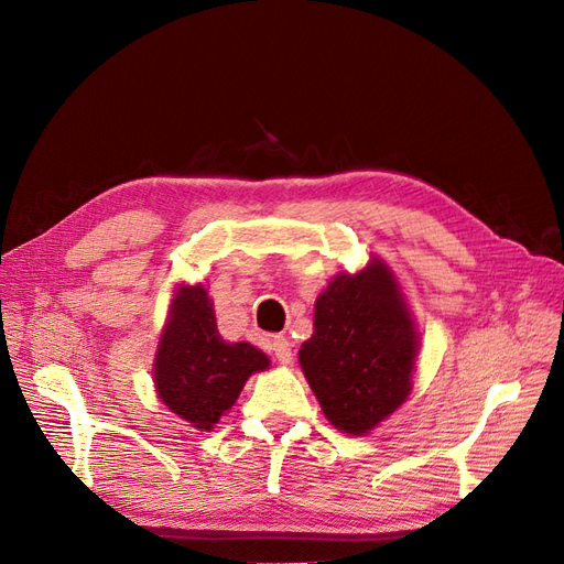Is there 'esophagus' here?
I'll list each match as a JSON object with an SVG mask.
<instances>
[{"instance_id": "1", "label": "esophagus", "mask_w": 564, "mask_h": 564, "mask_svg": "<svg viewBox=\"0 0 564 564\" xmlns=\"http://www.w3.org/2000/svg\"><path fill=\"white\" fill-rule=\"evenodd\" d=\"M293 344L286 339V337H282V335H278V337H273V354H275V358L282 362V365H291L293 362V348H291Z\"/></svg>"}]
</instances>
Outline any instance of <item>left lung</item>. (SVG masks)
<instances>
[{
	"mask_svg": "<svg viewBox=\"0 0 564 564\" xmlns=\"http://www.w3.org/2000/svg\"><path fill=\"white\" fill-rule=\"evenodd\" d=\"M420 337L399 284L381 259L339 273L314 305V333L299 360L321 411L362 436L411 394Z\"/></svg>",
	"mask_w": 564,
	"mask_h": 564,
	"instance_id": "1",
	"label": "left lung"
}]
</instances>
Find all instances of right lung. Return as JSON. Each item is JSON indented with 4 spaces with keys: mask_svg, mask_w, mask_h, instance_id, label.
Returning a JSON list of instances; mask_svg holds the SVG:
<instances>
[{
    "mask_svg": "<svg viewBox=\"0 0 564 564\" xmlns=\"http://www.w3.org/2000/svg\"><path fill=\"white\" fill-rule=\"evenodd\" d=\"M271 365L248 341H225L202 284H181L153 362L155 392L172 413L199 432L220 422L254 371Z\"/></svg>",
    "mask_w": 564,
    "mask_h": 564,
    "instance_id": "right-lung-1",
    "label": "right lung"
}]
</instances>
